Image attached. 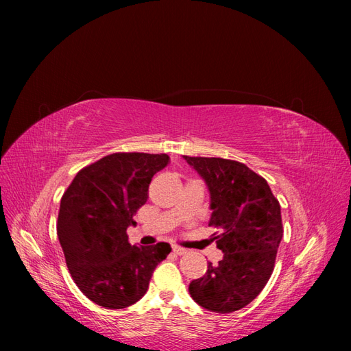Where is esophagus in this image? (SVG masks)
<instances>
[{"instance_id":"obj_1","label":"esophagus","mask_w":351,"mask_h":351,"mask_svg":"<svg viewBox=\"0 0 351 351\" xmlns=\"http://www.w3.org/2000/svg\"><path fill=\"white\" fill-rule=\"evenodd\" d=\"M173 252H174V254H177V256H182V254H186V253H187L186 249L180 247V246H173Z\"/></svg>"}]
</instances>
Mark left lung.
Instances as JSON below:
<instances>
[{"mask_svg": "<svg viewBox=\"0 0 351 351\" xmlns=\"http://www.w3.org/2000/svg\"><path fill=\"white\" fill-rule=\"evenodd\" d=\"M205 180L210 195L209 226L224 253L202 278L189 285L192 299L217 313L247 306L267 285L282 239L281 206L267 180L237 161L183 156Z\"/></svg>", "mask_w": 351, "mask_h": 351, "instance_id": "left-lung-1", "label": "left lung"}]
</instances>
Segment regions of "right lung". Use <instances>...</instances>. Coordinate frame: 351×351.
I'll return each mask as SVG.
<instances>
[{"instance_id":"obj_1","label":"right lung","mask_w":351,"mask_h":351,"mask_svg":"<svg viewBox=\"0 0 351 351\" xmlns=\"http://www.w3.org/2000/svg\"><path fill=\"white\" fill-rule=\"evenodd\" d=\"M168 162L167 154H111L80 169L61 197L57 234L67 268L79 290L105 309L141 300L171 252L164 241L132 246L127 236L152 177Z\"/></svg>"}]
</instances>
